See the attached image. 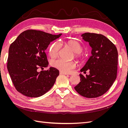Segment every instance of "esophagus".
Returning a JSON list of instances; mask_svg holds the SVG:
<instances>
[{"label":"esophagus","instance_id":"1","mask_svg":"<svg viewBox=\"0 0 128 128\" xmlns=\"http://www.w3.org/2000/svg\"><path fill=\"white\" fill-rule=\"evenodd\" d=\"M60 75H69L68 74H67L66 72H60Z\"/></svg>","mask_w":128,"mask_h":128}]
</instances>
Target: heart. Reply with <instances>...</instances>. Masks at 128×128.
<instances>
[{"instance_id":"b5f03b06","label":"heart","mask_w":128,"mask_h":128,"mask_svg":"<svg viewBox=\"0 0 128 128\" xmlns=\"http://www.w3.org/2000/svg\"><path fill=\"white\" fill-rule=\"evenodd\" d=\"M65 45L75 53V57L78 59H81L80 52L83 48L78 42L75 40H69L65 42ZM61 46L58 42L52 44L49 49V54L52 58H56L58 55ZM52 66L61 72H68L76 67V62L74 61H66L61 59L53 60L51 61Z\"/></svg>"}]
</instances>
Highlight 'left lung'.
<instances>
[{
	"label": "left lung",
	"instance_id": "obj_1",
	"mask_svg": "<svg viewBox=\"0 0 128 128\" xmlns=\"http://www.w3.org/2000/svg\"><path fill=\"white\" fill-rule=\"evenodd\" d=\"M82 39L88 42L91 48V56L80 72L89 75L80 74V82L74 88L84 97H98L109 90L116 78L118 52L115 45L101 34L86 32Z\"/></svg>",
	"mask_w": 128,
	"mask_h": 128
}]
</instances>
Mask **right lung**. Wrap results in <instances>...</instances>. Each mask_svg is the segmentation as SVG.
<instances>
[{"mask_svg": "<svg viewBox=\"0 0 128 128\" xmlns=\"http://www.w3.org/2000/svg\"><path fill=\"white\" fill-rule=\"evenodd\" d=\"M62 34L54 35L42 31L28 30L20 34L10 46L7 69L16 90L28 97H38L48 91L55 83L59 71L47 67L45 52L51 42Z\"/></svg>", "mask_w": 128, "mask_h": 128, "instance_id": "1", "label": "right lung"}]
</instances>
